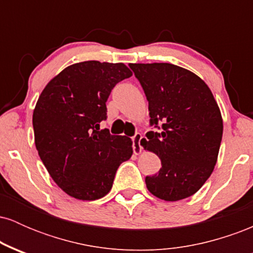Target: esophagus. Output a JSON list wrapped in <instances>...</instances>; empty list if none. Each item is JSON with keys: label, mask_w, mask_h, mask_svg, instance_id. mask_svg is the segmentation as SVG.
Returning <instances> with one entry per match:
<instances>
[{"label": "esophagus", "mask_w": 253, "mask_h": 253, "mask_svg": "<svg viewBox=\"0 0 253 253\" xmlns=\"http://www.w3.org/2000/svg\"><path fill=\"white\" fill-rule=\"evenodd\" d=\"M141 139H143V135H141L140 133H136V134L132 138L133 152H134L135 155L141 153V150H143V146H141Z\"/></svg>", "instance_id": "obj_1"}]
</instances>
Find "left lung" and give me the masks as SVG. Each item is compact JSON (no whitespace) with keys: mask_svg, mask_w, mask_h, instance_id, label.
I'll return each instance as SVG.
<instances>
[{"mask_svg":"<svg viewBox=\"0 0 253 253\" xmlns=\"http://www.w3.org/2000/svg\"><path fill=\"white\" fill-rule=\"evenodd\" d=\"M149 101L151 124L145 150L162 168L145 178L152 195L179 201L199 191L213 172L222 138V117L210 86L197 75L169 63L129 64Z\"/></svg>","mask_w":253,"mask_h":253,"instance_id":"8db88e82","label":"left lung"}]
</instances>
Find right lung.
<instances>
[{
  "label": "right lung",
  "instance_id": "right-lung-1",
  "mask_svg": "<svg viewBox=\"0 0 253 253\" xmlns=\"http://www.w3.org/2000/svg\"><path fill=\"white\" fill-rule=\"evenodd\" d=\"M130 76L124 63H76L52 78L38 98L33 110L38 153L52 179L74 199L106 196L118 168L133 155L132 139L100 129L110 91Z\"/></svg>",
  "mask_w": 253,
  "mask_h": 253
}]
</instances>
